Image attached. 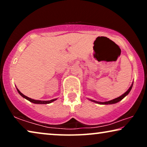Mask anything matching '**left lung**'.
Listing matches in <instances>:
<instances>
[{
	"label": "left lung",
	"mask_w": 147,
	"mask_h": 147,
	"mask_svg": "<svg viewBox=\"0 0 147 147\" xmlns=\"http://www.w3.org/2000/svg\"><path fill=\"white\" fill-rule=\"evenodd\" d=\"M132 86H133V83H132V84L131 85V86L129 88V89H128L127 91H126L125 93L122 94V96H119V97L116 98H115V99L114 100H110V101H108V102H97V101H95V100H90L92 102H96V103H98V104H115V103H117V102H118L119 101H120V100H122L123 98L125 97L126 96H127L128 94H129V92H130V90H131L132 88Z\"/></svg>",
	"instance_id": "8db88e82"
}]
</instances>
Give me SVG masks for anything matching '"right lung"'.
Segmentation results:
<instances>
[{"label":"right lung","instance_id":"1","mask_svg":"<svg viewBox=\"0 0 147 147\" xmlns=\"http://www.w3.org/2000/svg\"><path fill=\"white\" fill-rule=\"evenodd\" d=\"M17 90L18 92H19V94L22 96V97L25 98V99H27V100H29V101L31 102H33V103H35V104H49V103H51V102H53V101H55V100H57V99H53V100H48V101H41V100H33V99H31V98H29V97H27V96H26L24 95V94H22L21 92H20L19 90L17 89Z\"/></svg>","mask_w":147,"mask_h":147}]
</instances>
